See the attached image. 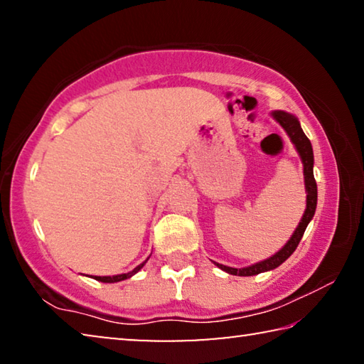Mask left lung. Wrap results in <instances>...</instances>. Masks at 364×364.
<instances>
[{
	"mask_svg": "<svg viewBox=\"0 0 364 364\" xmlns=\"http://www.w3.org/2000/svg\"><path fill=\"white\" fill-rule=\"evenodd\" d=\"M271 115H273L274 120L278 122L282 128H284L286 133L289 134V138H291V141L294 143L295 149H297V152H299V156L301 159V164H304L305 189H306V208H305V213H304V217H301L299 226L295 228L292 237L289 239L284 247H282L279 252H276L273 257H269L263 262H258L255 264H250V267H245V268H231V267H226V264L213 262L220 269H223L230 274L255 276V274L263 273V271H269V269L278 268L279 264L284 263L287 258L294 254V250L297 249L300 239H301V236H304L306 226L311 221L313 215H315V210H316L318 188H316L315 176H313V162H315V159H313V149H311L310 139L305 136V133L300 127V122L295 115L287 114V112H284V110H274V112H271Z\"/></svg>",
	"mask_w": 364,
	"mask_h": 364,
	"instance_id": "8db88e82",
	"label": "left lung"
}]
</instances>
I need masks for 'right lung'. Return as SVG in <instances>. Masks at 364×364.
Here are the masks:
<instances>
[{
    "label": "right lung",
    "mask_w": 364,
    "mask_h": 364,
    "mask_svg": "<svg viewBox=\"0 0 364 364\" xmlns=\"http://www.w3.org/2000/svg\"><path fill=\"white\" fill-rule=\"evenodd\" d=\"M147 262V260H146ZM146 262H143L141 264H138L136 268H134L133 271H130V273H123V274H115V276H95V279L96 281H101V282H119V281H123V279H128V278H132L133 274H136L138 271L144 267V263Z\"/></svg>",
    "instance_id": "add662e5"
}]
</instances>
